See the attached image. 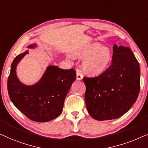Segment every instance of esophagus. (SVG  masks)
I'll list each match as a JSON object with an SVG mask.
<instances>
[{
	"mask_svg": "<svg viewBox=\"0 0 148 148\" xmlns=\"http://www.w3.org/2000/svg\"><path fill=\"white\" fill-rule=\"evenodd\" d=\"M82 78H83L82 74L80 73V71H77V72H76V79L79 80H81Z\"/></svg>",
	"mask_w": 148,
	"mask_h": 148,
	"instance_id": "34e87169",
	"label": "esophagus"
}]
</instances>
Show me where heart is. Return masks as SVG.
<instances>
[{
	"mask_svg": "<svg viewBox=\"0 0 148 148\" xmlns=\"http://www.w3.org/2000/svg\"><path fill=\"white\" fill-rule=\"evenodd\" d=\"M76 56L84 59L82 70L88 76H99L109 68L113 60V52L109 47L99 43H92L76 53Z\"/></svg>",
	"mask_w": 148,
	"mask_h": 148,
	"instance_id": "b5f03b06",
	"label": "heart"
}]
</instances>
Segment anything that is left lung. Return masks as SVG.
I'll return each instance as SVG.
<instances>
[{"instance_id": "1", "label": "left lung", "mask_w": 148, "mask_h": 148, "mask_svg": "<svg viewBox=\"0 0 148 148\" xmlns=\"http://www.w3.org/2000/svg\"><path fill=\"white\" fill-rule=\"evenodd\" d=\"M112 65L101 75L83 78L86 107L97 121L122 116L135 103L140 89V68L129 47L113 46Z\"/></svg>"}]
</instances>
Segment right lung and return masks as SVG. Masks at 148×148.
Returning <instances> with one entry per match:
<instances>
[{
  "label": "right lung",
  "mask_w": 148,
  "mask_h": 148,
  "mask_svg": "<svg viewBox=\"0 0 148 148\" xmlns=\"http://www.w3.org/2000/svg\"><path fill=\"white\" fill-rule=\"evenodd\" d=\"M31 44L27 49H35ZM29 51L17 56L11 66L7 89L10 99L17 109L32 121L46 123L62 114L64 101L76 79L74 69L64 70L57 66H49L38 82L32 85L23 84L17 75V66Z\"/></svg>",
  "instance_id": "add662e5"
}]
</instances>
